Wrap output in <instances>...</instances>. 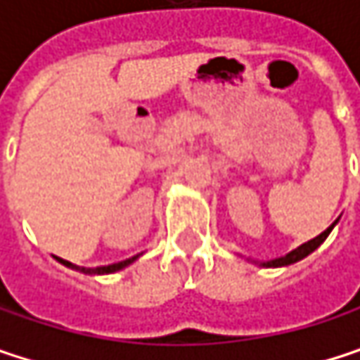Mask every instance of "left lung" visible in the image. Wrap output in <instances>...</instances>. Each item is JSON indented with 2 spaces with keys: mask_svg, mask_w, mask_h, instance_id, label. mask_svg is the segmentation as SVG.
<instances>
[{
  "mask_svg": "<svg viewBox=\"0 0 360 360\" xmlns=\"http://www.w3.org/2000/svg\"><path fill=\"white\" fill-rule=\"evenodd\" d=\"M338 223V221H335ZM335 223H331L327 229H325L321 236H317V238H313L311 242H307V244H302V246H298L296 250H292L290 254H285V256H281V258H275V260H269V262H262V266H285V264H294V262H298V260H302L304 256H309L311 252H315L321 244H323L325 240H327V236L331 233V229H333V225Z\"/></svg>",
  "mask_w": 360,
  "mask_h": 360,
  "instance_id": "8db88e82",
  "label": "left lung"
}]
</instances>
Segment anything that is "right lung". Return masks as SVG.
<instances>
[{"instance_id":"right-lung-1","label":"right lung","mask_w":360,"mask_h":360,"mask_svg":"<svg viewBox=\"0 0 360 360\" xmlns=\"http://www.w3.org/2000/svg\"><path fill=\"white\" fill-rule=\"evenodd\" d=\"M58 258V256H56ZM137 256H133V258H127V260H120V262H114V264H106V266H96V269H85V266H77V264H72V262H68V260H64V258H58L62 264H66V266H70V269H75V271H81V273H89V275H104V273H116V271H120V269H124V266H129L133 260H135Z\"/></svg>"}]
</instances>
